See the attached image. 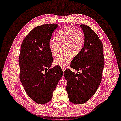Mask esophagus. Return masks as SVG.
<instances>
[{"mask_svg": "<svg viewBox=\"0 0 121 121\" xmlns=\"http://www.w3.org/2000/svg\"><path fill=\"white\" fill-rule=\"evenodd\" d=\"M61 69H62V70H63V72L65 71V67H61Z\"/></svg>", "mask_w": 121, "mask_h": 121, "instance_id": "1", "label": "esophagus"}]
</instances>
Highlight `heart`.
<instances>
[{
  "label": "heart",
  "mask_w": 121,
  "mask_h": 121,
  "mask_svg": "<svg viewBox=\"0 0 121 121\" xmlns=\"http://www.w3.org/2000/svg\"><path fill=\"white\" fill-rule=\"evenodd\" d=\"M56 40H51L49 48L53 56H56L62 47L63 52L54 58L55 65L65 67L71 61L72 56L75 57L80 53L85 42V35L81 29L64 28L56 34Z\"/></svg>",
  "instance_id": "obj_1"
}]
</instances>
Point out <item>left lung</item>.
<instances>
[{"label": "left lung", "instance_id": "left-lung-1", "mask_svg": "<svg viewBox=\"0 0 121 121\" xmlns=\"http://www.w3.org/2000/svg\"><path fill=\"white\" fill-rule=\"evenodd\" d=\"M80 26L85 35V42L80 53L72 60L70 67L78 74L65 69L67 91L69 100L75 104H82L95 93L101 81L104 65L102 42L92 29L82 24Z\"/></svg>", "mask_w": 121, "mask_h": 121}]
</instances>
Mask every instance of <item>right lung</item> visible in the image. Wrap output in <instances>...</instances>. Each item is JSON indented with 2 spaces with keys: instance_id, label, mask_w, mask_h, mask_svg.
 Returning <instances> with one entry per match:
<instances>
[{
  "instance_id": "1",
  "label": "right lung",
  "mask_w": 121,
  "mask_h": 121,
  "mask_svg": "<svg viewBox=\"0 0 121 121\" xmlns=\"http://www.w3.org/2000/svg\"><path fill=\"white\" fill-rule=\"evenodd\" d=\"M56 24L39 26L29 32L21 46L19 58L20 79L28 95L35 102L51 100L52 93L63 76L60 66L47 71L53 61L49 42Z\"/></svg>"
}]
</instances>
